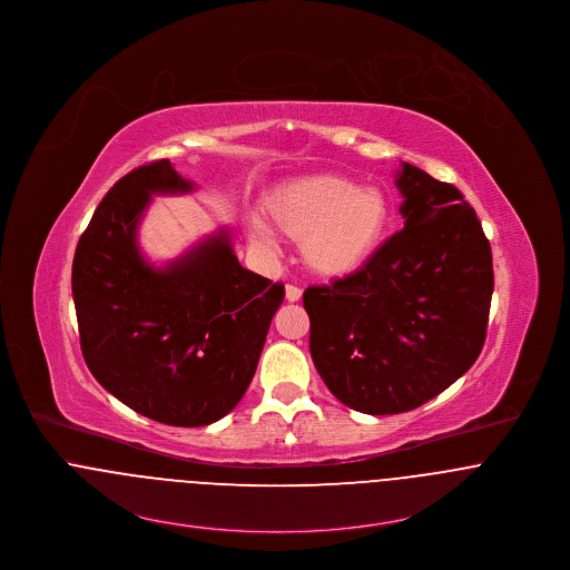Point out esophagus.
<instances>
[{"label":"esophagus","instance_id":"obj_1","mask_svg":"<svg viewBox=\"0 0 570 570\" xmlns=\"http://www.w3.org/2000/svg\"><path fill=\"white\" fill-rule=\"evenodd\" d=\"M285 298H287L289 303H298V301L303 298V289L296 287V285H287V287H285Z\"/></svg>","mask_w":570,"mask_h":570}]
</instances>
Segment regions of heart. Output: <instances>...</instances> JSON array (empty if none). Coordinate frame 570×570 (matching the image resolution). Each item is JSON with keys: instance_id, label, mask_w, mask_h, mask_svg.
Segmentation results:
<instances>
[{"instance_id": "obj_1", "label": "heart", "mask_w": 570, "mask_h": 570, "mask_svg": "<svg viewBox=\"0 0 570 570\" xmlns=\"http://www.w3.org/2000/svg\"><path fill=\"white\" fill-rule=\"evenodd\" d=\"M267 219L289 239L303 242V257L322 276L357 272L379 248L390 205L376 185H360L331 174L298 178L265 198ZM253 237L265 239L261 226Z\"/></svg>"}]
</instances>
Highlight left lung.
<instances>
[{
	"label": "left lung",
	"mask_w": 570,
	"mask_h": 570,
	"mask_svg": "<svg viewBox=\"0 0 570 570\" xmlns=\"http://www.w3.org/2000/svg\"><path fill=\"white\" fill-rule=\"evenodd\" d=\"M405 228L357 272L305 289L311 360L363 414H403L476 362L494 289L490 242L458 187L403 163Z\"/></svg>",
	"instance_id": "left-lung-1"
}]
</instances>
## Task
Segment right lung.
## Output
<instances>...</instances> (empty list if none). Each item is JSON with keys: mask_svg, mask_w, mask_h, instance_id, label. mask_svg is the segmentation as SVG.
<instances>
[{"mask_svg": "<svg viewBox=\"0 0 570 570\" xmlns=\"http://www.w3.org/2000/svg\"><path fill=\"white\" fill-rule=\"evenodd\" d=\"M194 185L163 158L119 178L82 233L71 267L80 348L91 374L137 414L205 426L246 394L285 287L242 267L226 228L165 267L137 226L153 196Z\"/></svg>", "mask_w": 570, "mask_h": 570, "instance_id": "add662e5", "label": "right lung"}]
</instances>
